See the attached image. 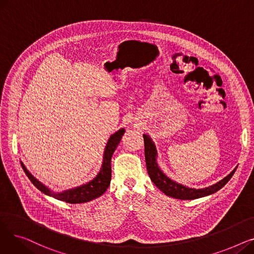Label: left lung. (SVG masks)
<instances>
[{
	"instance_id": "obj_1",
	"label": "left lung",
	"mask_w": 254,
	"mask_h": 254,
	"mask_svg": "<svg viewBox=\"0 0 254 254\" xmlns=\"http://www.w3.org/2000/svg\"><path fill=\"white\" fill-rule=\"evenodd\" d=\"M143 138L145 146V161L149 177L151 181L156 185V188L161 190L168 196L180 199H194L215 193L230 181L237 170L236 167L228 176L224 177L217 183L208 186V188L197 190L189 188V186H185L181 183L174 181L165 174L157 164V150L152 139L147 134H144Z\"/></svg>"
}]
</instances>
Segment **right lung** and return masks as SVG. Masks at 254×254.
<instances>
[{"instance_id":"obj_1","label":"right lung","mask_w":254,"mask_h":254,"mask_svg":"<svg viewBox=\"0 0 254 254\" xmlns=\"http://www.w3.org/2000/svg\"><path fill=\"white\" fill-rule=\"evenodd\" d=\"M125 131V128H120L119 130L114 132V134H112L108 139V142H107L104 150L103 163L97 176L90 181L80 186H76V188L73 189H69L59 192L53 191L51 189L48 188V186L43 184L41 181H39L36 177H34L30 173V171L25 168L22 162H20V164L25 175L29 177V179L36 188L40 191H42L44 194H47L49 196H52L57 199H60V201L69 204L86 203L101 196L107 190V189L109 188L111 181V157L120 140H122Z\"/></svg>"}]
</instances>
